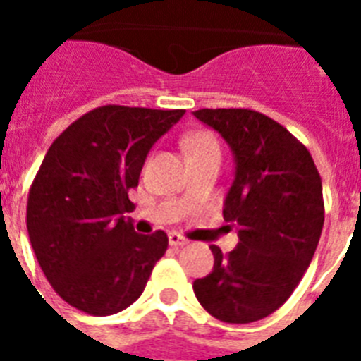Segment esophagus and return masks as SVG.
I'll use <instances>...</instances> for the list:
<instances>
[{
    "instance_id": "obj_1",
    "label": "esophagus",
    "mask_w": 361,
    "mask_h": 361,
    "mask_svg": "<svg viewBox=\"0 0 361 361\" xmlns=\"http://www.w3.org/2000/svg\"><path fill=\"white\" fill-rule=\"evenodd\" d=\"M169 243L170 245H174V247H183L189 243V240L187 238H183L181 234H178V232H172L169 236Z\"/></svg>"
}]
</instances>
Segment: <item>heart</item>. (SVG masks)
Listing matches in <instances>:
<instances>
[{"instance_id": "1", "label": "heart", "mask_w": 361, "mask_h": 361, "mask_svg": "<svg viewBox=\"0 0 361 361\" xmlns=\"http://www.w3.org/2000/svg\"><path fill=\"white\" fill-rule=\"evenodd\" d=\"M185 147L189 153L206 152V149H219L214 135H209L206 130H198V133H192V135L187 136Z\"/></svg>"}]
</instances>
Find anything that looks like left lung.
<instances>
[{"mask_svg": "<svg viewBox=\"0 0 361 361\" xmlns=\"http://www.w3.org/2000/svg\"><path fill=\"white\" fill-rule=\"evenodd\" d=\"M198 120L219 133L236 157L223 217L240 243L192 283L206 311L228 324H249L283 305L311 264L324 225L322 180L296 136L251 109H202Z\"/></svg>", "mask_w": 361, "mask_h": 361, "instance_id": "obj_1", "label": "left lung"}]
</instances>
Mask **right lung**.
I'll list each match as a JSON object with an SVG mask.
<instances>
[{
    "mask_svg": "<svg viewBox=\"0 0 361 361\" xmlns=\"http://www.w3.org/2000/svg\"><path fill=\"white\" fill-rule=\"evenodd\" d=\"M185 114L106 104L48 147L27 197V232L61 300L95 317L127 309L169 247L163 231L136 234L127 212L149 147Z\"/></svg>",
    "mask_w": 361,
    "mask_h": 361,
    "instance_id": "add662e5",
    "label": "right lung"
}]
</instances>
